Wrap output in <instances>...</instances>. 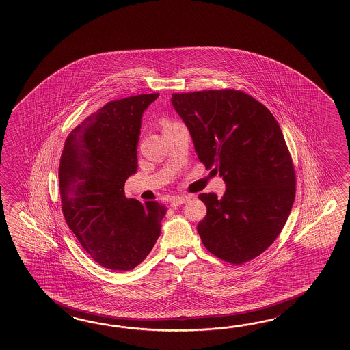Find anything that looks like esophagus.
<instances>
[{
  "instance_id": "1",
  "label": "esophagus",
  "mask_w": 350,
  "mask_h": 350,
  "mask_svg": "<svg viewBox=\"0 0 350 350\" xmlns=\"http://www.w3.org/2000/svg\"><path fill=\"white\" fill-rule=\"evenodd\" d=\"M187 201H189V196H176V198L172 199V202H170V206L176 208L178 205H183V204H185Z\"/></svg>"
}]
</instances>
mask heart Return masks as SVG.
I'll return each mask as SVG.
<instances>
[{"label":"heart","mask_w":350,"mask_h":350,"mask_svg":"<svg viewBox=\"0 0 350 350\" xmlns=\"http://www.w3.org/2000/svg\"><path fill=\"white\" fill-rule=\"evenodd\" d=\"M167 124H169V122H167Z\"/></svg>","instance_id":"b5f03b06"}]
</instances>
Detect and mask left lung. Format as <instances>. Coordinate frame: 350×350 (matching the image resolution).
<instances>
[{
    "mask_svg": "<svg viewBox=\"0 0 350 350\" xmlns=\"http://www.w3.org/2000/svg\"><path fill=\"white\" fill-rule=\"evenodd\" d=\"M172 104L199 160L226 186L223 198L199 195L208 208L198 225L202 244L231 264L252 260L278 238L295 198V172L279 124L237 90L172 94Z\"/></svg>",
    "mask_w": 350,
    "mask_h": 350,
    "instance_id": "8db88e82",
    "label": "left lung"
}]
</instances>
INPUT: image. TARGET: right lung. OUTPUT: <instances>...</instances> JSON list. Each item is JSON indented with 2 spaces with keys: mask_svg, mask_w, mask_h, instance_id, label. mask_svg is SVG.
I'll return each mask as SVG.
<instances>
[{
  "mask_svg": "<svg viewBox=\"0 0 350 350\" xmlns=\"http://www.w3.org/2000/svg\"><path fill=\"white\" fill-rule=\"evenodd\" d=\"M159 94L111 101L68 135L59 161V193L68 228L94 260L131 270L161 234L163 204L125 196L137 172L142 113Z\"/></svg>",
  "mask_w": 350,
  "mask_h": 350,
  "instance_id": "right-lung-1",
  "label": "right lung"
}]
</instances>
